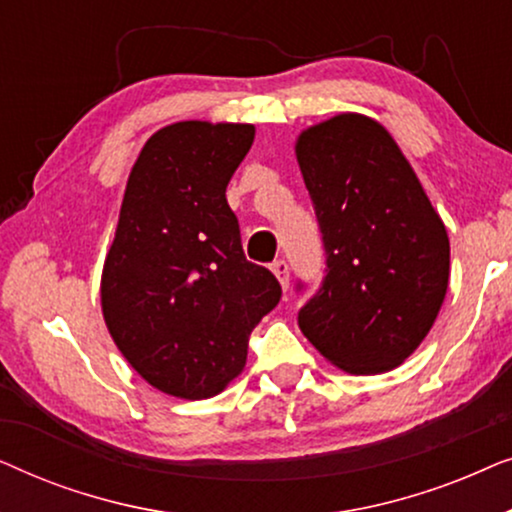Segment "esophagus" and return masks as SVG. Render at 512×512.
Returning a JSON list of instances; mask_svg holds the SVG:
<instances>
[{"instance_id": "obj_1", "label": "esophagus", "mask_w": 512, "mask_h": 512, "mask_svg": "<svg viewBox=\"0 0 512 512\" xmlns=\"http://www.w3.org/2000/svg\"><path fill=\"white\" fill-rule=\"evenodd\" d=\"M272 272H275L277 282L282 284V289L284 291L289 289V265H286V261H275V263H272Z\"/></svg>"}]
</instances>
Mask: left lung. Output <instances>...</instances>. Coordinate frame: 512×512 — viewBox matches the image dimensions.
Instances as JSON below:
<instances>
[{"label":"left lung","instance_id":"obj_1","mask_svg":"<svg viewBox=\"0 0 512 512\" xmlns=\"http://www.w3.org/2000/svg\"><path fill=\"white\" fill-rule=\"evenodd\" d=\"M296 158L328 254L300 331L349 375L389 373L422 345L443 307L445 223L396 139L366 114L305 128Z\"/></svg>","mask_w":512,"mask_h":512}]
</instances>
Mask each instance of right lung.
<instances>
[{"instance_id": "right-lung-1", "label": "right lung", "mask_w": 512, "mask_h": 512, "mask_svg": "<svg viewBox=\"0 0 512 512\" xmlns=\"http://www.w3.org/2000/svg\"><path fill=\"white\" fill-rule=\"evenodd\" d=\"M254 137L251 123L165 125L125 184L102 268V317L125 361L167 396L221 394L282 296L275 275L244 256L226 200Z\"/></svg>"}]
</instances>
